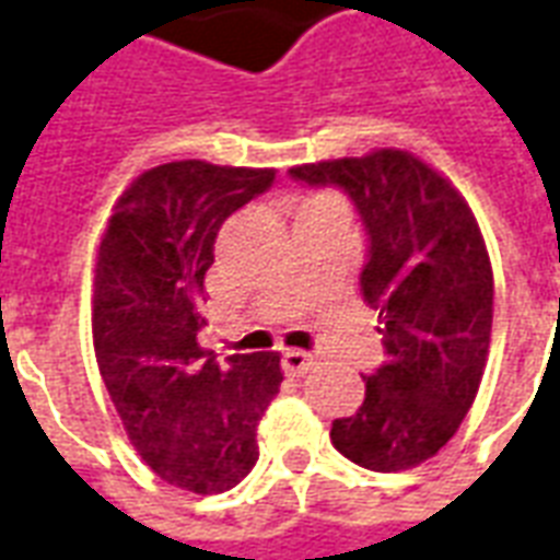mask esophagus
I'll return each mask as SVG.
<instances>
[{
    "instance_id": "esophagus-1",
    "label": "esophagus",
    "mask_w": 560,
    "mask_h": 560,
    "mask_svg": "<svg viewBox=\"0 0 560 560\" xmlns=\"http://www.w3.org/2000/svg\"><path fill=\"white\" fill-rule=\"evenodd\" d=\"M312 364L314 359L305 353V350H284V353H281V368H284V374L302 376Z\"/></svg>"
}]
</instances>
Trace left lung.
Returning <instances> with one entry per match:
<instances>
[{"label": "left lung", "mask_w": 560, "mask_h": 560, "mask_svg": "<svg viewBox=\"0 0 560 560\" xmlns=\"http://www.w3.org/2000/svg\"><path fill=\"white\" fill-rule=\"evenodd\" d=\"M305 186H335L364 231V302L380 312L388 362L364 404L332 421V445L371 471L412 469L436 454L478 395L492 332V267L457 189L407 151L291 168Z\"/></svg>", "instance_id": "obj_1"}]
</instances>
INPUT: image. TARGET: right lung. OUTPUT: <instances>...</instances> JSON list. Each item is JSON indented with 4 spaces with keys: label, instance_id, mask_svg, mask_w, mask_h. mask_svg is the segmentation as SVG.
I'll return each mask as SVG.
<instances>
[{
    "label": "right lung",
    "instance_id": "right-lung-1",
    "mask_svg": "<svg viewBox=\"0 0 560 560\" xmlns=\"http://www.w3.org/2000/svg\"><path fill=\"white\" fill-rule=\"evenodd\" d=\"M276 184L272 168L156 165L115 205L97 252L94 353L127 436L180 490L225 492L258 463L279 353L217 362L198 343L205 272L225 219Z\"/></svg>",
    "mask_w": 560,
    "mask_h": 560
}]
</instances>
